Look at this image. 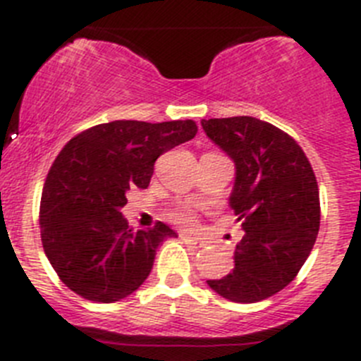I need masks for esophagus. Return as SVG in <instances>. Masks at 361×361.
I'll use <instances>...</instances> for the list:
<instances>
[{"label":"esophagus","mask_w":361,"mask_h":361,"mask_svg":"<svg viewBox=\"0 0 361 361\" xmlns=\"http://www.w3.org/2000/svg\"><path fill=\"white\" fill-rule=\"evenodd\" d=\"M180 237H181V241H183L185 245L192 246V248H201V241L197 239V237L188 235V233H180Z\"/></svg>","instance_id":"esophagus-1"}]
</instances>
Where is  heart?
<instances>
[{
	"mask_svg": "<svg viewBox=\"0 0 361 361\" xmlns=\"http://www.w3.org/2000/svg\"><path fill=\"white\" fill-rule=\"evenodd\" d=\"M171 217H173L176 223H180V225H194V221H196L194 212L190 209H187V207H180V209H176L173 214H171Z\"/></svg>",
	"mask_w": 361,
	"mask_h": 361,
	"instance_id": "heart-1",
	"label": "heart"
}]
</instances>
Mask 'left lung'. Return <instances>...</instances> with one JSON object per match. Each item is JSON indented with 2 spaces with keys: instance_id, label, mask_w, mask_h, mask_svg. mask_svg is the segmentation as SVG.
Listing matches in <instances>:
<instances>
[{
  "instance_id": "obj_1",
  "label": "left lung",
  "mask_w": 361,
  "mask_h": 361,
  "mask_svg": "<svg viewBox=\"0 0 361 361\" xmlns=\"http://www.w3.org/2000/svg\"><path fill=\"white\" fill-rule=\"evenodd\" d=\"M210 140L235 164L228 204L245 235L233 269L207 284L232 302L253 304L284 290L310 257L320 228V197L300 145L253 116L201 120Z\"/></svg>"
}]
</instances>
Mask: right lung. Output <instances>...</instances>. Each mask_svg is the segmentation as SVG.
<instances>
[{"label": "right lung", "instance_id": "right-lung-1", "mask_svg": "<svg viewBox=\"0 0 361 361\" xmlns=\"http://www.w3.org/2000/svg\"><path fill=\"white\" fill-rule=\"evenodd\" d=\"M196 133L192 120H115L64 145L44 181L39 225L48 261L71 291L109 304L144 284L158 246L176 232L160 221L147 230L129 228L126 196L147 188L158 157Z\"/></svg>", "mask_w": 361, "mask_h": 361}]
</instances>
